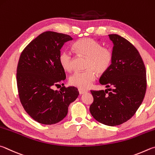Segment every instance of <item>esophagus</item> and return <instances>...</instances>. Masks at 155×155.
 Wrapping results in <instances>:
<instances>
[{
    "mask_svg": "<svg viewBox=\"0 0 155 155\" xmlns=\"http://www.w3.org/2000/svg\"><path fill=\"white\" fill-rule=\"evenodd\" d=\"M88 91H84V90H82V89H79V93H80V94H84L86 93H87Z\"/></svg>",
    "mask_w": 155,
    "mask_h": 155,
    "instance_id": "1",
    "label": "esophagus"
}]
</instances>
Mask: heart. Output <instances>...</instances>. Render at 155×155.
I'll list each match as a JSON object with an SVG mask.
<instances>
[{
    "mask_svg": "<svg viewBox=\"0 0 155 155\" xmlns=\"http://www.w3.org/2000/svg\"><path fill=\"white\" fill-rule=\"evenodd\" d=\"M73 48L79 55L87 58L85 71H77L69 78L72 86L82 90L89 88L96 79V72L102 74L106 72L112 64L113 54L110 49L103 47L99 42L89 38L80 39L73 45ZM73 54L71 51L65 50L61 51L58 61L62 69L67 71L73 69Z\"/></svg>",
    "mask_w": 155,
    "mask_h": 155,
    "instance_id": "b5f03b06",
    "label": "heart"
}]
</instances>
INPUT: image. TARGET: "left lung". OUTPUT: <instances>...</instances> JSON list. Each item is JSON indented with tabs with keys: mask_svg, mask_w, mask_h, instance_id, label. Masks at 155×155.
Returning a JSON list of instances; mask_svg holds the SVG:
<instances>
[{
	"mask_svg": "<svg viewBox=\"0 0 155 155\" xmlns=\"http://www.w3.org/2000/svg\"><path fill=\"white\" fill-rule=\"evenodd\" d=\"M114 44L112 64L99 79L105 91H91L90 112L99 123L117 126L134 116L144 98L146 72L139 51L118 35H109Z\"/></svg>",
	"mask_w": 155,
	"mask_h": 155,
	"instance_id": "1",
	"label": "left lung"
}]
</instances>
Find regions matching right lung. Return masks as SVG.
I'll return each mask as SVG.
<instances>
[{"label": "right lung", "mask_w": 155, "mask_h": 155, "mask_svg": "<svg viewBox=\"0 0 155 155\" xmlns=\"http://www.w3.org/2000/svg\"><path fill=\"white\" fill-rule=\"evenodd\" d=\"M73 38L46 31L35 38L21 52L17 67V86L21 105L31 117L43 124L62 120L68 107L79 95L74 86L54 91L66 79L58 61L62 46Z\"/></svg>", "instance_id": "obj_1"}]
</instances>
